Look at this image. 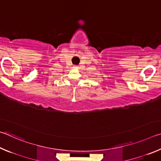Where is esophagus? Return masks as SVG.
Here are the masks:
<instances>
[{"label":"esophagus","mask_w":161,"mask_h":161,"mask_svg":"<svg viewBox=\"0 0 161 161\" xmlns=\"http://www.w3.org/2000/svg\"><path fill=\"white\" fill-rule=\"evenodd\" d=\"M77 66H75V68H77Z\"/></svg>","instance_id":"34e87169"}]
</instances>
